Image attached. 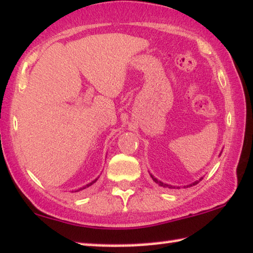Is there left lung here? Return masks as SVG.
Here are the masks:
<instances>
[{"mask_svg":"<svg viewBox=\"0 0 253 253\" xmlns=\"http://www.w3.org/2000/svg\"><path fill=\"white\" fill-rule=\"evenodd\" d=\"M151 177H152V179L154 180V182H156V183H158V184H159V185L160 186H165V187H168V188H176L175 186H171V185H168V184H164V183H161L160 182V180H158L157 178H156V177H153L152 175H151ZM202 178H203V177H202ZM202 178H200L199 180H197V182H194V183H192V184H190V185H187L186 187H190V186H193V185H197V184L200 182V180H201ZM177 188H179V187H177Z\"/></svg>","mask_w":253,"mask_h":253,"instance_id":"obj_1","label":"left lung"}]
</instances>
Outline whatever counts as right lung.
<instances>
[{"label":"right lung","mask_w":253,"mask_h":253,"mask_svg":"<svg viewBox=\"0 0 253 253\" xmlns=\"http://www.w3.org/2000/svg\"><path fill=\"white\" fill-rule=\"evenodd\" d=\"M96 180H97V179H95V180H93V182H90V183H89V184H87V185H86V186H83L82 188H79V190H78V191H82V190H84V188H86V187H89V186H92V185H93V184L96 182ZM78 191H76V192H78Z\"/></svg>","instance_id":"obj_1"}]
</instances>
